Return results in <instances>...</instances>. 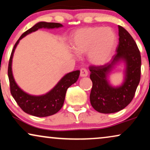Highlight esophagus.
Masks as SVG:
<instances>
[{"label": "esophagus", "mask_w": 150, "mask_h": 150, "mask_svg": "<svg viewBox=\"0 0 150 150\" xmlns=\"http://www.w3.org/2000/svg\"><path fill=\"white\" fill-rule=\"evenodd\" d=\"M88 75V71L86 69L83 68V69H80V77H86Z\"/></svg>", "instance_id": "esophagus-1"}]
</instances>
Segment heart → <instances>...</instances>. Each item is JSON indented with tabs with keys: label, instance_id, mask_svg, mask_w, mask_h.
Segmentation results:
<instances>
[{
	"label": "heart",
	"instance_id": "1",
	"mask_svg": "<svg viewBox=\"0 0 150 150\" xmlns=\"http://www.w3.org/2000/svg\"><path fill=\"white\" fill-rule=\"evenodd\" d=\"M117 45V36L109 28L86 27L75 31L71 45L78 55L87 53V59L93 65L102 66L111 59Z\"/></svg>",
	"mask_w": 150,
	"mask_h": 150
}]
</instances>
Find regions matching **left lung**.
I'll list each match as a JSON object with an SVG mask.
<instances>
[{
    "label": "left lung",
    "instance_id": "left-lung-1",
    "mask_svg": "<svg viewBox=\"0 0 150 150\" xmlns=\"http://www.w3.org/2000/svg\"><path fill=\"white\" fill-rule=\"evenodd\" d=\"M119 43L116 54L110 63L89 67L93 86L90 101L93 109L102 113H112L125 108L133 100L141 79V57L135 41L122 26L118 25ZM126 64L123 84L114 87L109 84L108 76L115 64Z\"/></svg>",
    "mask_w": 150,
    "mask_h": 150
}]
</instances>
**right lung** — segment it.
I'll list each match as a JSON object with an SVG mask.
<instances>
[{
	"label": "right lung",
	"mask_w": 150,
	"mask_h": 150,
	"mask_svg": "<svg viewBox=\"0 0 150 150\" xmlns=\"http://www.w3.org/2000/svg\"><path fill=\"white\" fill-rule=\"evenodd\" d=\"M63 27L58 23L39 22L33 27L28 30L21 36L15 43L9 58L8 65V77L10 86V92L18 105L24 112L37 117H46L57 113L63 107L66 93L69 87L75 83L79 76V71H75L67 73L59 81L52 90L42 96H32L24 92L17 85L12 74V64L14 52L19 41L26 35L41 28L53 29Z\"/></svg>",
	"instance_id": "obj_1"
}]
</instances>
